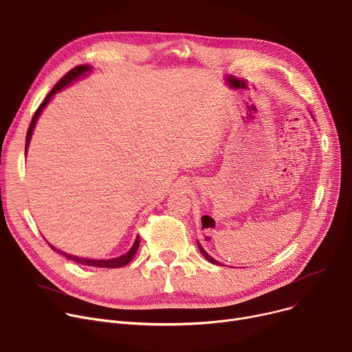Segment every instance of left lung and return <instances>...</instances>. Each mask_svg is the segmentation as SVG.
I'll use <instances>...</instances> for the list:
<instances>
[{
  "label": "left lung",
  "mask_w": 352,
  "mask_h": 352,
  "mask_svg": "<svg viewBox=\"0 0 352 352\" xmlns=\"http://www.w3.org/2000/svg\"><path fill=\"white\" fill-rule=\"evenodd\" d=\"M198 248H199L201 253L204 254V257H205V259H206L208 262H210V263H214V265H221V263H219L218 261H215V259H214V257H210V256H209V254H208V253H206V252L204 250V248H202V246L199 245V242H198Z\"/></svg>",
  "instance_id": "8db88e82"
}]
</instances>
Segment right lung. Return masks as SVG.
Returning <instances> with one entry per match:
<instances>
[{"label": "right lung", "instance_id": "1", "mask_svg": "<svg viewBox=\"0 0 352 352\" xmlns=\"http://www.w3.org/2000/svg\"><path fill=\"white\" fill-rule=\"evenodd\" d=\"M90 70V66H86V65H79V66H75L74 69H70L69 72L54 86V89L50 91V95L45 98V100L39 104V107L36 109V111H35V114H34V117H32V122H31V124H30V129H28V131H27V140H25V151H27V148H28V144H30V140H31V134H32V130H34V126H35V123H36V119L39 117V114H41V111H42V109L48 104V102H50V99L55 95V93L59 90V89H62V87H65L66 85H69V83H72L75 79H78L79 76H82L83 74H86V72H89ZM50 245V243H48ZM138 245H140V238L137 236V239H135V242H134V245H133V248L126 253V254H123V256H120V257H114V259H107V261H95V259H83V257H78V256H74V254H67V253H65V252H60V250H58V249H55L52 245H50L54 250H56L58 253H60L62 256H65V257H67V259H70V261H74V262H76V263H80V265H86V266H95V267H122V266H126V265H129L130 262H131V259L134 257V254H135V252H137V249H138Z\"/></svg>", "mask_w": 352, "mask_h": 352}]
</instances>
